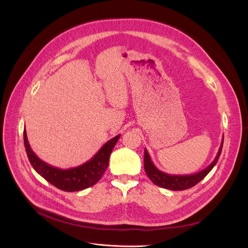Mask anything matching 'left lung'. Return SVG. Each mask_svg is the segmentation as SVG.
Segmentation results:
<instances>
[{"label":"left lung","instance_id":"8db88e82","mask_svg":"<svg viewBox=\"0 0 248 248\" xmlns=\"http://www.w3.org/2000/svg\"><path fill=\"white\" fill-rule=\"evenodd\" d=\"M222 145H223V140H221L219 150L218 152H217V155L214 158V160L210 163L206 169L191 175H170V174H167V172L161 171L154 166V163L151 160V157H150L147 149H145V155H144L145 171L147 176L149 177V179L151 180L155 185L162 187V188L170 189V190H185V189L191 188V187H193L200 181H202V180L204 179L215 167V164L217 163V161H218V158L221 154Z\"/></svg>","mask_w":248,"mask_h":248}]
</instances>
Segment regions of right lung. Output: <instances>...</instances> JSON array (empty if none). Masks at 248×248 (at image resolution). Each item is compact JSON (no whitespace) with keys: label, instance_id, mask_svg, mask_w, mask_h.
Wrapping results in <instances>:
<instances>
[{"label":"right lung","instance_id":"add662e5","mask_svg":"<svg viewBox=\"0 0 248 248\" xmlns=\"http://www.w3.org/2000/svg\"><path fill=\"white\" fill-rule=\"evenodd\" d=\"M120 139V134L108 140L89 161L71 169H59L41 160L30 146L27 131H24V141L28 158L33 169L47 182L64 191H80L93 186L101 179L108 167L110 153Z\"/></svg>","mask_w":248,"mask_h":248}]
</instances>
